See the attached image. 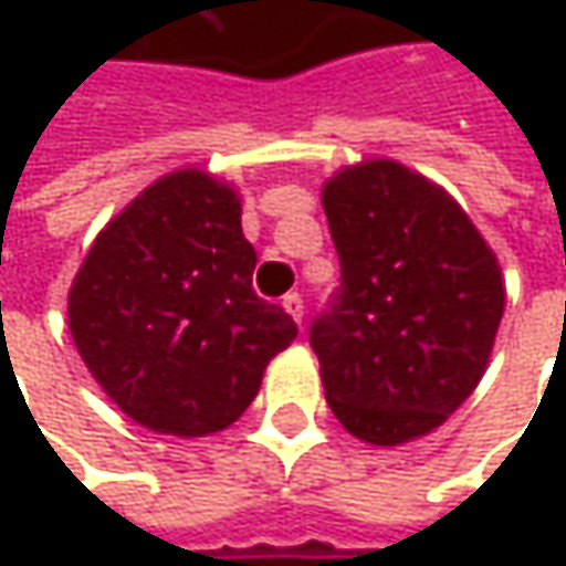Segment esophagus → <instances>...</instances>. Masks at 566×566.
Returning a JSON list of instances; mask_svg holds the SVG:
<instances>
[{
  "label": "esophagus",
  "instance_id": "obj_1",
  "mask_svg": "<svg viewBox=\"0 0 566 566\" xmlns=\"http://www.w3.org/2000/svg\"><path fill=\"white\" fill-rule=\"evenodd\" d=\"M282 307L301 324L304 321V297L297 294V291H291V294H284V301H282Z\"/></svg>",
  "mask_w": 566,
  "mask_h": 566
}]
</instances>
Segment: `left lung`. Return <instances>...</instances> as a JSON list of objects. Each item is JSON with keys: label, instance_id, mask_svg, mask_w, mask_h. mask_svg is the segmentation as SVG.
Here are the masks:
<instances>
[{"label": "left lung", "instance_id": "left-lung-1", "mask_svg": "<svg viewBox=\"0 0 566 566\" xmlns=\"http://www.w3.org/2000/svg\"><path fill=\"white\" fill-rule=\"evenodd\" d=\"M340 284L311 321L324 396L347 432L396 446L432 432L485 374L502 269L429 179L370 160L324 186Z\"/></svg>", "mask_w": 566, "mask_h": 566}]
</instances>
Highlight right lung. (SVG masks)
<instances>
[{
	"instance_id": "add662e5",
	"label": "right lung",
	"mask_w": 566,
	"mask_h": 566,
	"mask_svg": "<svg viewBox=\"0 0 566 566\" xmlns=\"http://www.w3.org/2000/svg\"><path fill=\"white\" fill-rule=\"evenodd\" d=\"M239 196L179 170L144 189L91 245L67 294L81 360L130 419L154 432L232 426L269 360L297 337L255 294V249Z\"/></svg>"
}]
</instances>
